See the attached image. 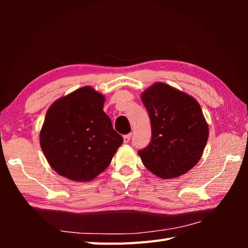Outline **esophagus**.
I'll list each match as a JSON object with an SVG mask.
<instances>
[{"label": "esophagus", "mask_w": 248, "mask_h": 248, "mask_svg": "<svg viewBox=\"0 0 248 248\" xmlns=\"http://www.w3.org/2000/svg\"><path fill=\"white\" fill-rule=\"evenodd\" d=\"M130 140H131V134H127V135L124 136V144H128Z\"/></svg>", "instance_id": "1"}]
</instances>
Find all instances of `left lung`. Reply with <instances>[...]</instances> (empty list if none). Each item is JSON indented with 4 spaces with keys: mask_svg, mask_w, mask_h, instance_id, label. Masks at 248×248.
I'll return each mask as SVG.
<instances>
[{
    "mask_svg": "<svg viewBox=\"0 0 248 248\" xmlns=\"http://www.w3.org/2000/svg\"><path fill=\"white\" fill-rule=\"evenodd\" d=\"M148 110L151 140L139 155L147 170L162 179L180 177L199 162L209 127L196 99L156 82L141 93Z\"/></svg>",
    "mask_w": 248,
    "mask_h": 248,
    "instance_id": "obj_1",
    "label": "left lung"
}]
</instances>
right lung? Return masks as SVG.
<instances>
[{
    "instance_id": "1",
    "label": "right lung",
    "mask_w": 248,
    "mask_h": 248,
    "mask_svg": "<svg viewBox=\"0 0 248 248\" xmlns=\"http://www.w3.org/2000/svg\"><path fill=\"white\" fill-rule=\"evenodd\" d=\"M105 98L91 86L52 103L40 130V147L50 166L69 180L92 181L105 170L123 136L103 112Z\"/></svg>"
}]
</instances>
